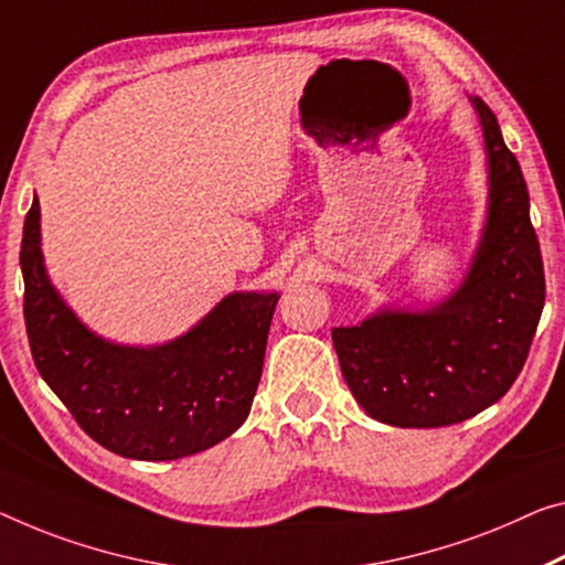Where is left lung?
Segmentation results:
<instances>
[{
  "mask_svg": "<svg viewBox=\"0 0 565 565\" xmlns=\"http://www.w3.org/2000/svg\"><path fill=\"white\" fill-rule=\"evenodd\" d=\"M470 103L484 138L488 214L462 282L434 306H386L331 331L355 402L392 427H449L505 396L543 312V259L523 171L494 113L477 95Z\"/></svg>",
  "mask_w": 565,
  "mask_h": 565,
  "instance_id": "8db88e82",
  "label": "left lung"
}]
</instances>
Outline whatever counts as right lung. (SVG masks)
<instances>
[{"label": "right lung", "instance_id": "obj_1", "mask_svg": "<svg viewBox=\"0 0 565 565\" xmlns=\"http://www.w3.org/2000/svg\"><path fill=\"white\" fill-rule=\"evenodd\" d=\"M20 267L34 366L98 445L167 462L220 445L247 419L280 295H224L186 333L159 345L108 341L50 280L38 196L24 220Z\"/></svg>", "mask_w": 565, "mask_h": 565}]
</instances>
